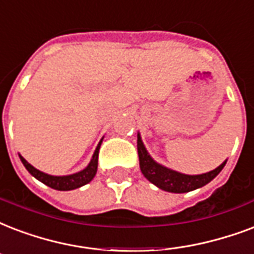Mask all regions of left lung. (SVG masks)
Listing matches in <instances>:
<instances>
[{"label":"left lung","instance_id":"left-lung-1","mask_svg":"<svg viewBox=\"0 0 254 254\" xmlns=\"http://www.w3.org/2000/svg\"><path fill=\"white\" fill-rule=\"evenodd\" d=\"M137 150H138V158H140L141 172L145 177L154 184L156 187L170 193H187L194 189L204 187L208 183H210L216 176L225 166L226 160L221 165L217 166L214 170H210L208 173L202 174H184L176 170H172L166 166L158 164L150 157L144 142L141 140L140 133L137 134Z\"/></svg>","mask_w":254,"mask_h":254}]
</instances>
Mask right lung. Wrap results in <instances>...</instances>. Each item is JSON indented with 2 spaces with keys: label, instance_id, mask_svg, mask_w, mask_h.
I'll list each match as a JSON object with an SVG mask.
<instances>
[{
  "label": "right lung",
  "instance_id": "obj_1",
  "mask_svg": "<svg viewBox=\"0 0 254 254\" xmlns=\"http://www.w3.org/2000/svg\"><path fill=\"white\" fill-rule=\"evenodd\" d=\"M101 142L102 140L100 141V144L97 145L89 165L81 172L69 174V176H50V174L44 173L41 170L36 169L34 166L30 165L21 154H19V158H21L25 168L28 169L29 173L32 174L33 177H36L38 181H41L42 184H45V185L50 187L52 189H56V190H73V189H77V188L84 187V185H86L94 179V176L97 173V166H98V150H100Z\"/></svg>",
  "mask_w": 254,
  "mask_h": 254
}]
</instances>
